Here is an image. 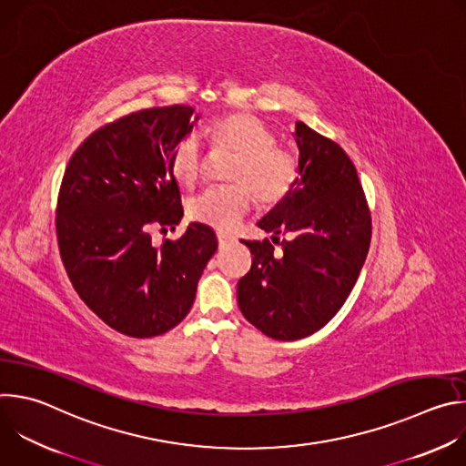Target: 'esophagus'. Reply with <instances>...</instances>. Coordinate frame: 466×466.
Here are the masks:
<instances>
[{"mask_svg": "<svg viewBox=\"0 0 466 466\" xmlns=\"http://www.w3.org/2000/svg\"><path fill=\"white\" fill-rule=\"evenodd\" d=\"M234 239V236H230V234H227V232H218V241H219V245H223V243H227V241H232Z\"/></svg>", "mask_w": 466, "mask_h": 466, "instance_id": "1", "label": "esophagus"}]
</instances>
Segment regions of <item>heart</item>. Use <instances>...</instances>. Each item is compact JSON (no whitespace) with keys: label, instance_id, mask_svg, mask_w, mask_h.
I'll use <instances>...</instances> for the list:
<instances>
[{"label":"heart","instance_id":"1","mask_svg":"<svg viewBox=\"0 0 466 466\" xmlns=\"http://www.w3.org/2000/svg\"><path fill=\"white\" fill-rule=\"evenodd\" d=\"M201 135L216 147L236 155L228 180L232 186L210 187L187 203L193 221L218 230L234 228L252 207V195L261 205H277L291 193L297 182V162L275 146L273 130L248 112H234L214 119ZM175 178L191 186L201 177L203 151L197 137L182 138L171 155Z\"/></svg>","mask_w":466,"mask_h":466}]
</instances>
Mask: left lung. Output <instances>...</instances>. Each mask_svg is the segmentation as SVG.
<instances>
[{
	"label": "left lung",
	"instance_id": "8db88e82",
	"mask_svg": "<svg viewBox=\"0 0 466 466\" xmlns=\"http://www.w3.org/2000/svg\"><path fill=\"white\" fill-rule=\"evenodd\" d=\"M299 177L284 201L258 227L278 236L245 241L250 271L238 282L243 317L280 341L320 329L350 295L370 245V216L349 155L302 121H295Z\"/></svg>",
	"mask_w": 466,
	"mask_h": 466
}]
</instances>
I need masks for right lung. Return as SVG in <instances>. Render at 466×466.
<instances>
[{
	"instance_id": "obj_1",
	"label": "right lung",
	"mask_w": 466,
	"mask_h": 466,
	"mask_svg": "<svg viewBox=\"0 0 466 466\" xmlns=\"http://www.w3.org/2000/svg\"><path fill=\"white\" fill-rule=\"evenodd\" d=\"M193 112L146 108L97 128L62 178L56 238L66 273L85 304L128 338L175 328L218 250L203 223H189L175 241L151 243L153 227L175 228L184 216L171 155L193 130Z\"/></svg>"
}]
</instances>
